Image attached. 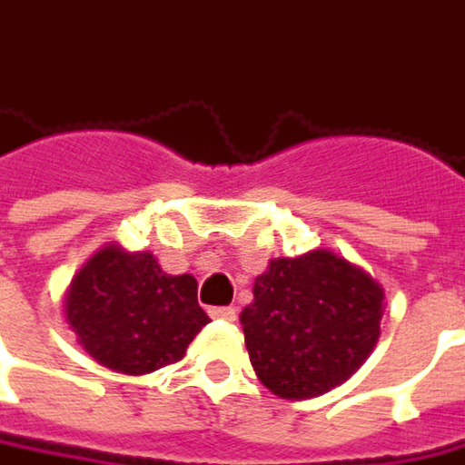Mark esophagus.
I'll use <instances>...</instances> for the list:
<instances>
[{"label": "esophagus", "instance_id": "1", "mask_svg": "<svg viewBox=\"0 0 465 465\" xmlns=\"http://www.w3.org/2000/svg\"><path fill=\"white\" fill-rule=\"evenodd\" d=\"M208 314H211L213 320H229V322L236 320V310L233 307H211Z\"/></svg>", "mask_w": 465, "mask_h": 465}]
</instances>
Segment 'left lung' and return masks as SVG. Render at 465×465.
Masks as SVG:
<instances>
[{"label":"left lung","instance_id":"1","mask_svg":"<svg viewBox=\"0 0 465 465\" xmlns=\"http://www.w3.org/2000/svg\"><path fill=\"white\" fill-rule=\"evenodd\" d=\"M239 314L260 382L281 398H314L351 377L380 338L385 293L325 250L278 257L254 278Z\"/></svg>","mask_w":465,"mask_h":465}]
</instances>
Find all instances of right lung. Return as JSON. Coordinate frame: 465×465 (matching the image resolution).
Here are the masks:
<instances>
[{
    "mask_svg": "<svg viewBox=\"0 0 465 465\" xmlns=\"http://www.w3.org/2000/svg\"><path fill=\"white\" fill-rule=\"evenodd\" d=\"M67 322L83 349L109 370L148 374L179 361L208 325L193 275H169L151 252L106 247L74 275Z\"/></svg>",
    "mask_w": 465,
    "mask_h": 465,
    "instance_id": "right-lung-1",
    "label": "right lung"
}]
</instances>
